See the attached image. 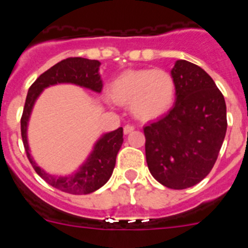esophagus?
Here are the masks:
<instances>
[{
  "label": "esophagus",
  "mask_w": 248,
  "mask_h": 248,
  "mask_svg": "<svg viewBox=\"0 0 248 248\" xmlns=\"http://www.w3.org/2000/svg\"><path fill=\"white\" fill-rule=\"evenodd\" d=\"M134 129V125H125L124 126V134H129V133H131Z\"/></svg>",
  "instance_id": "obj_1"
}]
</instances>
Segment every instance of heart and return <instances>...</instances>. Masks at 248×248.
Segmentation results:
<instances>
[{
    "label": "heart",
    "instance_id": "1",
    "mask_svg": "<svg viewBox=\"0 0 248 248\" xmlns=\"http://www.w3.org/2000/svg\"><path fill=\"white\" fill-rule=\"evenodd\" d=\"M109 93L118 104H130L135 118L153 120L170 110L176 85L171 74L164 69H128L110 83Z\"/></svg>",
    "mask_w": 248,
    "mask_h": 248
}]
</instances>
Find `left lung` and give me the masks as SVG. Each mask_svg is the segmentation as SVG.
Returning <instances> with one entry per match:
<instances>
[{"label":"left lung","instance_id":"left-lung-1","mask_svg":"<svg viewBox=\"0 0 248 248\" xmlns=\"http://www.w3.org/2000/svg\"><path fill=\"white\" fill-rule=\"evenodd\" d=\"M171 110L144 128L149 171L169 189L191 187L214 168L226 135V103L202 68L176 61Z\"/></svg>","mask_w":248,"mask_h":248}]
</instances>
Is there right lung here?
Returning a JSON list of instances; mask_svg holds the SVG:
<instances>
[{
  "instance_id": "right-lung-1",
  "label": "right lung",
  "mask_w": 248,
  "mask_h": 248,
  "mask_svg": "<svg viewBox=\"0 0 248 248\" xmlns=\"http://www.w3.org/2000/svg\"><path fill=\"white\" fill-rule=\"evenodd\" d=\"M99 61L72 57L61 61L42 73L28 89L25 108L21 118V135L30 163L46 183L61 191L73 195H87L100 189L113 174L115 159L123 144V128L107 133L98 140L87 161L76 172L68 176H54L39 168L30 154L27 125L34 102L42 91L49 85L72 83L100 93L103 82L99 76Z\"/></svg>"
}]
</instances>
